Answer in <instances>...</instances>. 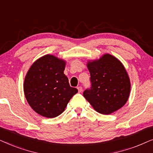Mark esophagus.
<instances>
[{
	"instance_id": "obj_1",
	"label": "esophagus",
	"mask_w": 153,
	"mask_h": 153,
	"mask_svg": "<svg viewBox=\"0 0 153 153\" xmlns=\"http://www.w3.org/2000/svg\"><path fill=\"white\" fill-rule=\"evenodd\" d=\"M77 89H78L79 93H81V92H82V91H83V88H82V87H81V86L77 87Z\"/></svg>"
}]
</instances>
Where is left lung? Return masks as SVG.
I'll use <instances>...</instances> for the list:
<instances>
[{
	"instance_id": "left-lung-1",
	"label": "left lung",
	"mask_w": 153,
	"mask_h": 153,
	"mask_svg": "<svg viewBox=\"0 0 153 153\" xmlns=\"http://www.w3.org/2000/svg\"><path fill=\"white\" fill-rule=\"evenodd\" d=\"M91 88L83 95L96 111L108 115L126 103L130 93V81L120 60L110 54H104L99 60L88 61Z\"/></svg>"
}]
</instances>
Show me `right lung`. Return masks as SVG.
Returning a JSON list of instances; mask_svg holds the SVG:
<instances>
[{
	"label": "right lung",
	"instance_id": "obj_1",
	"mask_svg": "<svg viewBox=\"0 0 153 153\" xmlns=\"http://www.w3.org/2000/svg\"><path fill=\"white\" fill-rule=\"evenodd\" d=\"M65 62L45 55L34 62L25 77L24 91L30 107L42 116H58L78 92L64 74Z\"/></svg>",
	"mask_w": 153,
	"mask_h": 153
}]
</instances>
